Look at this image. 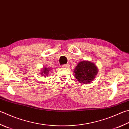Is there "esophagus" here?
<instances>
[{
	"instance_id": "esophagus-1",
	"label": "esophagus",
	"mask_w": 129,
	"mask_h": 129,
	"mask_svg": "<svg viewBox=\"0 0 129 129\" xmlns=\"http://www.w3.org/2000/svg\"><path fill=\"white\" fill-rule=\"evenodd\" d=\"M69 64H65L62 65V67H64V68H67V67H69Z\"/></svg>"
}]
</instances>
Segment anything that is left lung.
<instances>
[{"label":"left lung","instance_id":"1","mask_svg":"<svg viewBox=\"0 0 129 129\" xmlns=\"http://www.w3.org/2000/svg\"><path fill=\"white\" fill-rule=\"evenodd\" d=\"M74 72L78 81L87 84L94 79L98 69L93 63L84 60L77 64Z\"/></svg>","mask_w":129,"mask_h":129}]
</instances>
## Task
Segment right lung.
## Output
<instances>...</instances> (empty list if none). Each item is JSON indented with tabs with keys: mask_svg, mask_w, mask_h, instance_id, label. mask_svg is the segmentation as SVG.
I'll list each match as a JSON object with an SVG mask.
<instances>
[{
	"mask_svg": "<svg viewBox=\"0 0 129 129\" xmlns=\"http://www.w3.org/2000/svg\"><path fill=\"white\" fill-rule=\"evenodd\" d=\"M50 69H49L48 68H47V67H45L44 69H43V71L42 72V75H43L44 76H45V75H48V73L49 72V71H50Z\"/></svg>",
	"mask_w": 129,
	"mask_h": 129,
	"instance_id": "1",
	"label": "right lung"
}]
</instances>
